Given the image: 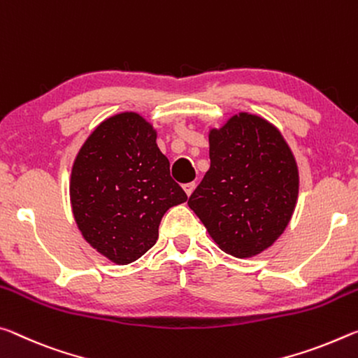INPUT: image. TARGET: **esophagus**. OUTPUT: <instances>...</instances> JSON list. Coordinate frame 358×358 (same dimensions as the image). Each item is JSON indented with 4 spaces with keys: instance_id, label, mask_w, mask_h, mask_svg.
<instances>
[{
    "instance_id": "esophagus-1",
    "label": "esophagus",
    "mask_w": 358,
    "mask_h": 358,
    "mask_svg": "<svg viewBox=\"0 0 358 358\" xmlns=\"http://www.w3.org/2000/svg\"><path fill=\"white\" fill-rule=\"evenodd\" d=\"M184 190H185V193H187V196H190L192 193H193V190H195V182L185 184V185H184Z\"/></svg>"
}]
</instances>
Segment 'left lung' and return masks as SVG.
<instances>
[{"label": "left lung", "mask_w": 358, "mask_h": 358, "mask_svg": "<svg viewBox=\"0 0 358 358\" xmlns=\"http://www.w3.org/2000/svg\"><path fill=\"white\" fill-rule=\"evenodd\" d=\"M209 158L189 208L225 254H262L294 215L300 189L294 152L266 119L238 113L209 130Z\"/></svg>", "instance_id": "obj_1"}]
</instances>
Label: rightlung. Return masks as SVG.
<instances>
[{"instance_id": "add662e5", "label": "right lung", "mask_w": 358, "mask_h": 358, "mask_svg": "<svg viewBox=\"0 0 358 358\" xmlns=\"http://www.w3.org/2000/svg\"><path fill=\"white\" fill-rule=\"evenodd\" d=\"M69 201L82 238L109 262L128 265L157 243L162 217L187 195L169 176L154 125L127 110L104 119L80 145Z\"/></svg>"}]
</instances>
